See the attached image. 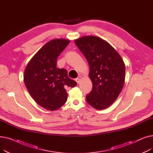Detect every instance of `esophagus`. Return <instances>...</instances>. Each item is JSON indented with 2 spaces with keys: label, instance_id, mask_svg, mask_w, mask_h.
Here are the masks:
<instances>
[{
  "label": "esophagus",
  "instance_id": "34e87169",
  "mask_svg": "<svg viewBox=\"0 0 153 153\" xmlns=\"http://www.w3.org/2000/svg\"><path fill=\"white\" fill-rule=\"evenodd\" d=\"M81 79H82V77L81 76H79V77H78L76 79V81L77 82V84H79L80 82V81H81Z\"/></svg>",
  "mask_w": 153,
  "mask_h": 153
}]
</instances>
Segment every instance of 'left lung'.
I'll use <instances>...</instances> for the list:
<instances>
[{
	"label": "left lung",
	"mask_w": 153,
	"mask_h": 153,
	"mask_svg": "<svg viewBox=\"0 0 153 153\" xmlns=\"http://www.w3.org/2000/svg\"><path fill=\"white\" fill-rule=\"evenodd\" d=\"M90 68L92 89L86 95L90 105L105 109L113 103L122 91L125 65L118 53L107 42L95 36H84L74 41Z\"/></svg>",
	"instance_id": "left-lung-1"
}]
</instances>
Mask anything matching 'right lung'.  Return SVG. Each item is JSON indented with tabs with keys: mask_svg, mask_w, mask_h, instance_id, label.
Masks as SVG:
<instances>
[{
	"mask_svg": "<svg viewBox=\"0 0 153 153\" xmlns=\"http://www.w3.org/2000/svg\"><path fill=\"white\" fill-rule=\"evenodd\" d=\"M69 43L61 38L48 42L30 59L24 72V82L31 97L48 110L61 107L68 99L66 89L77 85L68 77L67 70L56 67L58 57Z\"/></svg>",
	"mask_w": 153,
	"mask_h": 153,
	"instance_id": "obj_1",
	"label": "right lung"
}]
</instances>
